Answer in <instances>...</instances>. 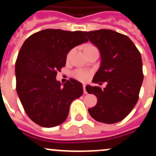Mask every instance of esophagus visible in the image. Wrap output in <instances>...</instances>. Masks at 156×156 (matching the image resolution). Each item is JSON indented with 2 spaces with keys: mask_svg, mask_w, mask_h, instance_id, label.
<instances>
[{
  "mask_svg": "<svg viewBox=\"0 0 156 156\" xmlns=\"http://www.w3.org/2000/svg\"><path fill=\"white\" fill-rule=\"evenodd\" d=\"M85 87H86V85L85 84H83V89H84V93L85 94H87V91H86V89H85Z\"/></svg>",
  "mask_w": 156,
  "mask_h": 156,
  "instance_id": "esophagus-1",
  "label": "esophagus"
}]
</instances>
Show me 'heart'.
Masks as SVG:
<instances>
[{"label": "heart", "mask_w": 156, "mask_h": 156, "mask_svg": "<svg viewBox=\"0 0 156 156\" xmlns=\"http://www.w3.org/2000/svg\"><path fill=\"white\" fill-rule=\"evenodd\" d=\"M94 49H97V48L95 47L94 46L91 44H87L86 45L85 47H84V53H87V52H90V51L94 50ZM72 52H70L68 55V58L70 56ZM74 77H75L76 79L79 80L81 81H87V80L89 79V77H90V73L87 71L84 70H76L74 72L73 74Z\"/></svg>", "instance_id": "b5f03b06"}]
</instances>
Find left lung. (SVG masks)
Segmentation results:
<instances>
[{
	"label": "left lung",
	"instance_id": "left-lung-1",
	"mask_svg": "<svg viewBox=\"0 0 156 156\" xmlns=\"http://www.w3.org/2000/svg\"><path fill=\"white\" fill-rule=\"evenodd\" d=\"M84 34L101 53V66L92 81L107 83L104 89L86 86L87 93L98 98L88 112L97 121L116 123L123 120L138 101L143 81L141 55L128 36L113 30L102 29Z\"/></svg>",
	"mask_w": 156,
	"mask_h": 156
}]
</instances>
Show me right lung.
<instances>
[{"label":"right lung","instance_id":"1","mask_svg":"<svg viewBox=\"0 0 156 156\" xmlns=\"http://www.w3.org/2000/svg\"><path fill=\"white\" fill-rule=\"evenodd\" d=\"M82 31L46 29L31 35L15 64L16 92L24 110L36 124L50 128L67 118L71 104L83 94L82 84L69 79L62 86L57 72L75 46L87 43Z\"/></svg>","mask_w":156,"mask_h":156}]
</instances>
